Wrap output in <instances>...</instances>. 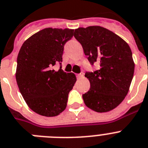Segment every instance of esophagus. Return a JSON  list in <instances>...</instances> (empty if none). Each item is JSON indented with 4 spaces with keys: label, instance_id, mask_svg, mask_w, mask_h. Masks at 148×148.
Returning a JSON list of instances; mask_svg holds the SVG:
<instances>
[{
    "label": "esophagus",
    "instance_id": "esophagus-1",
    "mask_svg": "<svg viewBox=\"0 0 148 148\" xmlns=\"http://www.w3.org/2000/svg\"><path fill=\"white\" fill-rule=\"evenodd\" d=\"M76 77L78 78V79H82V78H83V77H84V73H83V72H82L80 74H77Z\"/></svg>",
    "mask_w": 148,
    "mask_h": 148
}]
</instances>
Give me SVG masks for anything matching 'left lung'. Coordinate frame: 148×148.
<instances>
[{
	"instance_id": "8db88e82",
	"label": "left lung",
	"mask_w": 148,
	"mask_h": 148,
	"mask_svg": "<svg viewBox=\"0 0 148 148\" xmlns=\"http://www.w3.org/2000/svg\"><path fill=\"white\" fill-rule=\"evenodd\" d=\"M74 36L82 45L91 65L99 69L87 72L90 88L82 97L87 106L107 112L120 105L129 91L135 64L128 44L114 33L100 26L75 29Z\"/></svg>"
}]
</instances>
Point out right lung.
Listing matches in <instances>:
<instances>
[{"mask_svg": "<svg viewBox=\"0 0 148 148\" xmlns=\"http://www.w3.org/2000/svg\"><path fill=\"white\" fill-rule=\"evenodd\" d=\"M73 29L45 28L29 37L17 58L16 78L24 99L36 113L45 117L58 115L66 107L68 95L76 77L61 66L64 45L73 36Z\"/></svg>", "mask_w": 148, "mask_h": 148, "instance_id": "1", "label": "right lung"}]
</instances>
